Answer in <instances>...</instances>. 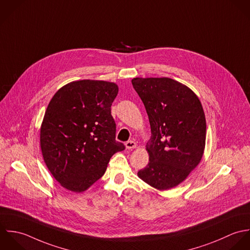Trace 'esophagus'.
Returning a JSON list of instances; mask_svg holds the SVG:
<instances>
[{"mask_svg": "<svg viewBox=\"0 0 250 250\" xmlns=\"http://www.w3.org/2000/svg\"><path fill=\"white\" fill-rule=\"evenodd\" d=\"M136 143L134 141H127L125 143V148L127 150H133V149H136Z\"/></svg>", "mask_w": 250, "mask_h": 250, "instance_id": "34e87169", "label": "esophagus"}]
</instances>
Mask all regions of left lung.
<instances>
[{
    "mask_svg": "<svg viewBox=\"0 0 250 250\" xmlns=\"http://www.w3.org/2000/svg\"><path fill=\"white\" fill-rule=\"evenodd\" d=\"M132 86L143 101L151 136L148 165L138 177L158 190L183 183L199 164L206 144V118L198 97L168 77H136Z\"/></svg>",
    "mask_w": 250,
    "mask_h": 250,
    "instance_id": "1",
    "label": "left lung"
}]
</instances>
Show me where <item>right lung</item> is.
Returning <instances> with one entry per match:
<instances>
[{
	"label": "right lung",
	"instance_id": "1",
	"mask_svg": "<svg viewBox=\"0 0 250 250\" xmlns=\"http://www.w3.org/2000/svg\"><path fill=\"white\" fill-rule=\"evenodd\" d=\"M119 87L101 80H78L52 98L41 126V148L52 176L67 190L80 193L104 175L116 141L111 105Z\"/></svg>",
	"mask_w": 250,
	"mask_h": 250
}]
</instances>
